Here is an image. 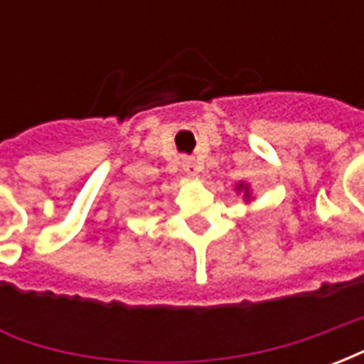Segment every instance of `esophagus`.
Returning a JSON list of instances; mask_svg holds the SVG:
<instances>
[{
    "label": "esophagus",
    "mask_w": 364,
    "mask_h": 364,
    "mask_svg": "<svg viewBox=\"0 0 364 364\" xmlns=\"http://www.w3.org/2000/svg\"><path fill=\"white\" fill-rule=\"evenodd\" d=\"M181 166H183V169H185V173L193 175V177H195V175H198V171H200V164H198L195 158H185L183 159Z\"/></svg>",
    "instance_id": "obj_1"
}]
</instances>
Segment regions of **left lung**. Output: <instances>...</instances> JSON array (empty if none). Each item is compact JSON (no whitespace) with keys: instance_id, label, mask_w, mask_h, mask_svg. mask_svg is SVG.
<instances>
[{"instance_id":"obj_1","label":"left lung","mask_w":364,"mask_h":364,"mask_svg":"<svg viewBox=\"0 0 364 364\" xmlns=\"http://www.w3.org/2000/svg\"><path fill=\"white\" fill-rule=\"evenodd\" d=\"M236 189L237 191H244V197L250 198V187H247V185H244V183H240Z\"/></svg>"}]
</instances>
